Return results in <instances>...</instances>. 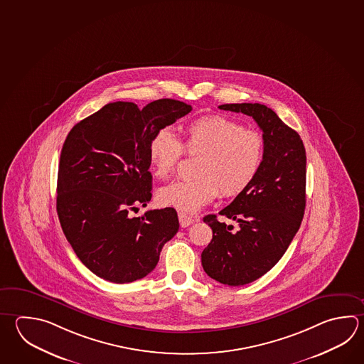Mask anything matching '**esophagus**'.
<instances>
[{"mask_svg": "<svg viewBox=\"0 0 364 364\" xmlns=\"http://www.w3.org/2000/svg\"><path fill=\"white\" fill-rule=\"evenodd\" d=\"M178 221H180V227L186 228L189 227V225H192L194 221H197V218H192V216H189V215H186V213H178Z\"/></svg>", "mask_w": 364, "mask_h": 364, "instance_id": "34e87169", "label": "esophagus"}]
</instances>
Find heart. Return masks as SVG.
Returning <instances> with one entry per match:
<instances>
[{
  "label": "heart",
  "instance_id": "b5f03b06",
  "mask_svg": "<svg viewBox=\"0 0 364 364\" xmlns=\"http://www.w3.org/2000/svg\"><path fill=\"white\" fill-rule=\"evenodd\" d=\"M184 151L198 156L196 178L176 181L158 192V200L181 213H194L219 196L233 197L246 191L260 170L264 141L257 131L243 129L227 117L203 116L186 124L183 144L167 129L149 143V161L156 176L168 178Z\"/></svg>",
  "mask_w": 364,
  "mask_h": 364
}]
</instances>
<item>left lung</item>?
I'll list each match as a JSON object with an SVG mask.
<instances>
[{
	"mask_svg": "<svg viewBox=\"0 0 364 364\" xmlns=\"http://www.w3.org/2000/svg\"><path fill=\"white\" fill-rule=\"evenodd\" d=\"M220 109L252 117L262 130L264 154L260 170L221 216L238 227L207 215L213 240L202 252L207 275L228 286L259 279L287 251L301 225L306 196V153L301 137L259 103L223 104Z\"/></svg>",
	"mask_w": 364,
	"mask_h": 364,
	"instance_id": "obj_1",
	"label": "left lung"
}]
</instances>
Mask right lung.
Segmentation results:
<instances>
[{
  "mask_svg": "<svg viewBox=\"0 0 364 364\" xmlns=\"http://www.w3.org/2000/svg\"><path fill=\"white\" fill-rule=\"evenodd\" d=\"M191 110L173 99L143 109L116 102L69 131L58 170L56 211L77 257L105 281L122 284L144 278L178 233L171 207L137 218L130 211L151 198V137Z\"/></svg>",
  "mask_w": 364,
  "mask_h": 364,
  "instance_id": "add662e5",
  "label": "right lung"
}]
</instances>
